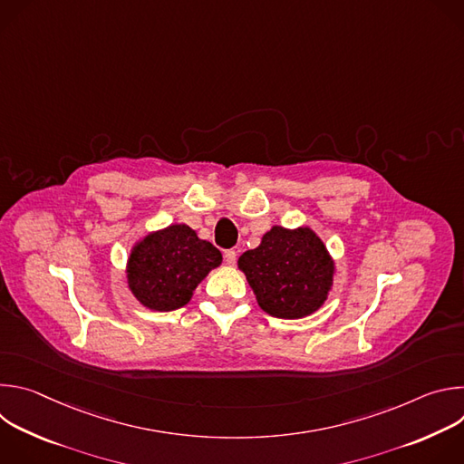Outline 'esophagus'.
Masks as SVG:
<instances>
[{"label": "esophagus", "instance_id": "34e87169", "mask_svg": "<svg viewBox=\"0 0 464 464\" xmlns=\"http://www.w3.org/2000/svg\"><path fill=\"white\" fill-rule=\"evenodd\" d=\"M224 258H226L227 266H235V262H237V251H235V249H227V251L224 253Z\"/></svg>", "mask_w": 464, "mask_h": 464}]
</instances>
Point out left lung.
<instances>
[{
    "label": "left lung",
    "instance_id": "obj_1",
    "mask_svg": "<svg viewBox=\"0 0 464 464\" xmlns=\"http://www.w3.org/2000/svg\"><path fill=\"white\" fill-rule=\"evenodd\" d=\"M258 306L279 319L317 312L334 285L336 266L324 242L308 227L274 226L238 258Z\"/></svg>",
    "mask_w": 464,
    "mask_h": 464
}]
</instances>
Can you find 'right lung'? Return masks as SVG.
I'll list each match as a JSON object with an SVG mask.
<instances>
[{"label":"right lung","mask_w":464,"mask_h":464,"mask_svg":"<svg viewBox=\"0 0 464 464\" xmlns=\"http://www.w3.org/2000/svg\"><path fill=\"white\" fill-rule=\"evenodd\" d=\"M222 264V253L187 224L150 231L130 249L126 283L149 310L170 312L185 306L196 286Z\"/></svg>","instance_id":"obj_1"}]
</instances>
